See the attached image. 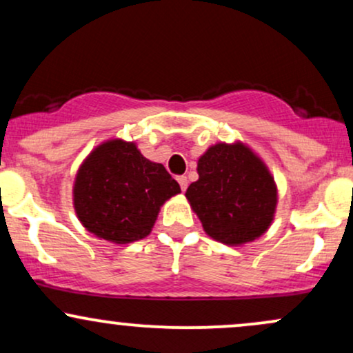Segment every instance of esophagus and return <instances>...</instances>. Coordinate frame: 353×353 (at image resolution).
Listing matches in <instances>:
<instances>
[{"label":"esophagus","instance_id":"esophagus-1","mask_svg":"<svg viewBox=\"0 0 353 353\" xmlns=\"http://www.w3.org/2000/svg\"><path fill=\"white\" fill-rule=\"evenodd\" d=\"M177 182H179V185H181L182 190L188 189V177H185V176H179V177H177Z\"/></svg>","mask_w":353,"mask_h":353}]
</instances>
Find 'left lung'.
Here are the masks:
<instances>
[{"label": "left lung", "mask_w": 353, "mask_h": 353, "mask_svg": "<svg viewBox=\"0 0 353 353\" xmlns=\"http://www.w3.org/2000/svg\"><path fill=\"white\" fill-rule=\"evenodd\" d=\"M185 197L205 234L225 245L252 242L272 224L277 185L261 157L242 143L210 145Z\"/></svg>", "instance_id": "obj_1"}]
</instances>
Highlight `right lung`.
Here are the masks:
<instances>
[{
  "mask_svg": "<svg viewBox=\"0 0 353 353\" xmlns=\"http://www.w3.org/2000/svg\"><path fill=\"white\" fill-rule=\"evenodd\" d=\"M179 192L163 164L145 159L134 143L111 139L81 164L72 201L86 230L114 244H129L149 236L161 205Z\"/></svg>",
  "mask_w": 353,
  "mask_h": 353,
  "instance_id": "right-lung-1",
  "label": "right lung"
}]
</instances>
